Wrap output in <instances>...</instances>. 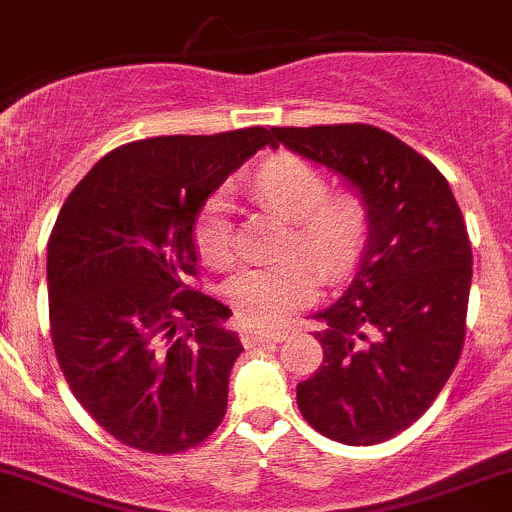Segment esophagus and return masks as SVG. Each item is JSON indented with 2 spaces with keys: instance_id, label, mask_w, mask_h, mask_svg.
Here are the masks:
<instances>
[{
  "instance_id": "34e87169",
  "label": "esophagus",
  "mask_w": 512,
  "mask_h": 512,
  "mask_svg": "<svg viewBox=\"0 0 512 512\" xmlns=\"http://www.w3.org/2000/svg\"><path fill=\"white\" fill-rule=\"evenodd\" d=\"M240 337H242V342H245V347H255V344H265V342H280L282 332L280 329L242 327Z\"/></svg>"
}]
</instances>
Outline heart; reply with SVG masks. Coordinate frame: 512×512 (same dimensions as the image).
Segmentation results:
<instances>
[{
	"label": "heart",
	"instance_id": "1",
	"mask_svg": "<svg viewBox=\"0 0 512 512\" xmlns=\"http://www.w3.org/2000/svg\"><path fill=\"white\" fill-rule=\"evenodd\" d=\"M255 188L272 208L294 220L285 252L302 257L245 267L227 282V299L245 322L272 324L314 299L313 261L327 277L344 275L354 265L369 232V205L354 190H329L327 175L292 153L265 160ZM195 245L215 267L235 260L230 188L213 190L203 203L195 220Z\"/></svg>",
	"mask_w": 512,
	"mask_h": 512
}]
</instances>
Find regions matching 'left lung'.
Returning <instances> with one entry per match:
<instances>
[{
	"mask_svg": "<svg viewBox=\"0 0 512 512\" xmlns=\"http://www.w3.org/2000/svg\"><path fill=\"white\" fill-rule=\"evenodd\" d=\"M272 133L352 180L369 205L352 282L317 314L324 364L297 384V406L332 441H389L436 401L461 356L473 275L461 208L431 160L376 126Z\"/></svg>",
	"mask_w": 512,
	"mask_h": 512,
	"instance_id": "8db88e82",
	"label": "left lung"
}]
</instances>
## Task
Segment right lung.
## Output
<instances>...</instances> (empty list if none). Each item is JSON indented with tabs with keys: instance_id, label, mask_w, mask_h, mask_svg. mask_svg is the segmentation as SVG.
Listing matches in <instances>:
<instances>
[{
	"instance_id": "add662e5",
	"label": "right lung",
	"mask_w": 512,
	"mask_h": 512,
	"mask_svg": "<svg viewBox=\"0 0 512 512\" xmlns=\"http://www.w3.org/2000/svg\"><path fill=\"white\" fill-rule=\"evenodd\" d=\"M275 146L262 126L158 136L106 153L71 190L46 252L49 327L71 394L138 451L200 446L227 411L240 337L230 309L190 287L208 195Z\"/></svg>"
}]
</instances>
